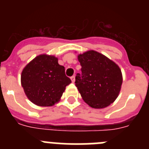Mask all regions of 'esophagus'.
I'll return each mask as SVG.
<instances>
[{"mask_svg":"<svg viewBox=\"0 0 149 149\" xmlns=\"http://www.w3.org/2000/svg\"><path fill=\"white\" fill-rule=\"evenodd\" d=\"M70 79H71L72 82H73V83H74V82H75V76H71V77H70Z\"/></svg>","mask_w":149,"mask_h":149,"instance_id":"obj_1","label":"esophagus"}]
</instances>
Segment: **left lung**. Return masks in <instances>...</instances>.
Instances as JSON below:
<instances>
[{
	"instance_id": "1",
	"label": "left lung",
	"mask_w": 149,
	"mask_h": 149,
	"mask_svg": "<svg viewBox=\"0 0 149 149\" xmlns=\"http://www.w3.org/2000/svg\"><path fill=\"white\" fill-rule=\"evenodd\" d=\"M81 78L78 73L76 86L82 99L94 109H103L118 98L123 84L120 67L112 60L95 50L78 55Z\"/></svg>"
}]
</instances>
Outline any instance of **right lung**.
Segmentation results:
<instances>
[{"mask_svg": "<svg viewBox=\"0 0 149 149\" xmlns=\"http://www.w3.org/2000/svg\"><path fill=\"white\" fill-rule=\"evenodd\" d=\"M21 83L30 101L40 107H51L61 100L71 81L65 76L64 66L54 55H40L24 68Z\"/></svg>", "mask_w": 149, "mask_h": 149, "instance_id": "right-lung-1", "label": "right lung"}]
</instances>
